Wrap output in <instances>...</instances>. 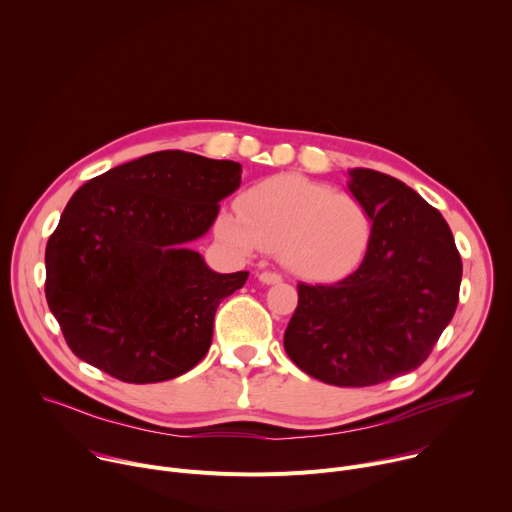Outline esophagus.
Returning a JSON list of instances; mask_svg holds the SVG:
<instances>
[{
    "instance_id": "1",
    "label": "esophagus",
    "mask_w": 512,
    "mask_h": 512,
    "mask_svg": "<svg viewBox=\"0 0 512 512\" xmlns=\"http://www.w3.org/2000/svg\"><path fill=\"white\" fill-rule=\"evenodd\" d=\"M257 279H259L261 283H265V285H273V283H279V281H281V275L271 273V271H263V273L257 275Z\"/></svg>"
}]
</instances>
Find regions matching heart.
Segmentation results:
<instances>
[{
	"instance_id": "b5f03b06",
	"label": "heart",
	"mask_w": 512,
	"mask_h": 512,
	"mask_svg": "<svg viewBox=\"0 0 512 512\" xmlns=\"http://www.w3.org/2000/svg\"><path fill=\"white\" fill-rule=\"evenodd\" d=\"M214 231L241 255L277 251L291 275L334 281L362 261L373 221L356 196L300 174H279L243 192L239 210L218 214Z\"/></svg>"
}]
</instances>
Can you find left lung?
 <instances>
[{
    "mask_svg": "<svg viewBox=\"0 0 512 512\" xmlns=\"http://www.w3.org/2000/svg\"><path fill=\"white\" fill-rule=\"evenodd\" d=\"M346 188L371 214L369 249L344 279L298 285L283 346L322 383L369 387L429 356L454 318L462 259L440 210L401 180L352 168Z\"/></svg>",
    "mask_w": 512,
    "mask_h": 512,
    "instance_id": "left-lung-1",
    "label": "left lung"
}]
</instances>
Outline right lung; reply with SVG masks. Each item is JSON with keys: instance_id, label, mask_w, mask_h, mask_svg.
<instances>
[{"instance_id": "1", "label": "right lung", "mask_w": 512, "mask_h": 512, "mask_svg": "<svg viewBox=\"0 0 512 512\" xmlns=\"http://www.w3.org/2000/svg\"><path fill=\"white\" fill-rule=\"evenodd\" d=\"M241 174L239 162L166 150L72 194L46 245V302L72 352L137 385L196 367L218 304L249 271L218 273L190 243L210 231Z\"/></svg>"}]
</instances>
